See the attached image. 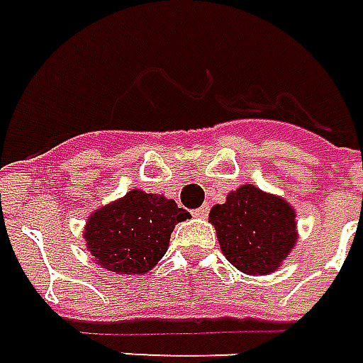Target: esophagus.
I'll return each mask as SVG.
<instances>
[{
  "instance_id": "1",
  "label": "esophagus",
  "mask_w": 363,
  "mask_h": 363,
  "mask_svg": "<svg viewBox=\"0 0 363 363\" xmlns=\"http://www.w3.org/2000/svg\"><path fill=\"white\" fill-rule=\"evenodd\" d=\"M208 213H210V206H201L198 210H194V216H196V218H206Z\"/></svg>"
}]
</instances>
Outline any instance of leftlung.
<instances>
[{"mask_svg":"<svg viewBox=\"0 0 363 363\" xmlns=\"http://www.w3.org/2000/svg\"><path fill=\"white\" fill-rule=\"evenodd\" d=\"M210 221L228 262L254 276L278 269L298 240L291 206L254 186L238 187L213 206Z\"/></svg>","mask_w":363,"mask_h":363,"instance_id":"8db88e82","label":"left lung"}]
</instances>
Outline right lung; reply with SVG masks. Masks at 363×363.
<instances>
[{
  "instance_id": "1",
  "label": "right lung",
  "mask_w": 363,
  "mask_h": 363,
  "mask_svg": "<svg viewBox=\"0 0 363 363\" xmlns=\"http://www.w3.org/2000/svg\"><path fill=\"white\" fill-rule=\"evenodd\" d=\"M187 218L174 199L133 189L89 216L84 238L101 267L116 274H145L167 252L176 223Z\"/></svg>"
}]
</instances>
